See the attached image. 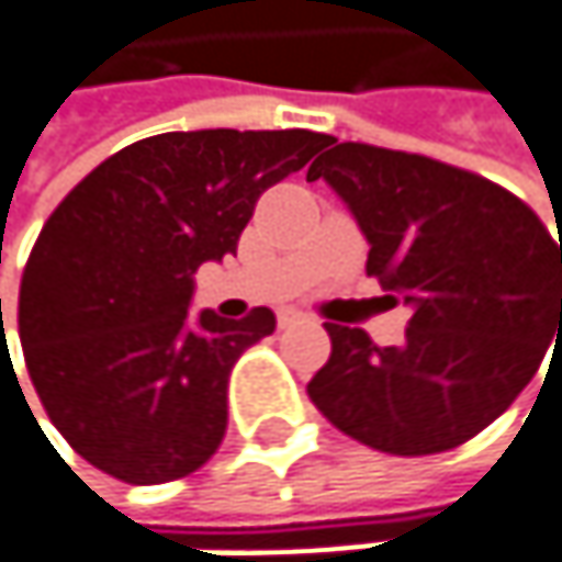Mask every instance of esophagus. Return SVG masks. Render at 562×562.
<instances>
[{
    "mask_svg": "<svg viewBox=\"0 0 562 562\" xmlns=\"http://www.w3.org/2000/svg\"><path fill=\"white\" fill-rule=\"evenodd\" d=\"M277 322H280V328H289V325L302 322V312L299 308H282L280 315H277Z\"/></svg>",
    "mask_w": 562,
    "mask_h": 562,
    "instance_id": "1",
    "label": "esophagus"
}]
</instances>
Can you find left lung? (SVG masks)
Returning <instances> with one entry per match:
<instances>
[{
	"label": "left lung",
	"mask_w": 562,
	"mask_h": 562,
	"mask_svg": "<svg viewBox=\"0 0 562 562\" xmlns=\"http://www.w3.org/2000/svg\"><path fill=\"white\" fill-rule=\"evenodd\" d=\"M325 178L371 244L368 277L413 305L400 348L325 322L308 396L345 436L432 456L495 423L562 338V237L507 188L429 156L328 139ZM393 299V295H391Z\"/></svg>",
	"instance_id": "obj_1"
}]
</instances>
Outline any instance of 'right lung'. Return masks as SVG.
<instances>
[{"mask_svg": "<svg viewBox=\"0 0 562 562\" xmlns=\"http://www.w3.org/2000/svg\"><path fill=\"white\" fill-rule=\"evenodd\" d=\"M322 146L312 130H198L100 162L45 221L19 289L25 368L57 432L100 472L162 485L227 429L237 358L277 315H188L194 273L237 254L260 194Z\"/></svg>", "mask_w": 562, "mask_h": 562, "instance_id": "right-lung-1", "label": "right lung"}]
</instances>
